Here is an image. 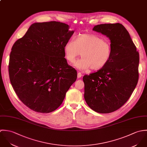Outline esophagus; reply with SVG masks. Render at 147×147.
Wrapping results in <instances>:
<instances>
[{
	"label": "esophagus",
	"mask_w": 147,
	"mask_h": 147,
	"mask_svg": "<svg viewBox=\"0 0 147 147\" xmlns=\"http://www.w3.org/2000/svg\"><path fill=\"white\" fill-rule=\"evenodd\" d=\"M81 77H82V74H81V73H80V72L78 73V74H77V78H80Z\"/></svg>",
	"instance_id": "34e87169"
}]
</instances>
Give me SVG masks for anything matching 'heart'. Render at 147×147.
Returning a JSON list of instances; mask_svg holds the SVG:
<instances>
[{
    "mask_svg": "<svg viewBox=\"0 0 147 147\" xmlns=\"http://www.w3.org/2000/svg\"><path fill=\"white\" fill-rule=\"evenodd\" d=\"M63 51L65 58L70 62H73L81 53L82 58L73 63L76 68L86 70L91 67L99 70L109 62L112 49L109 41L95 34H84L78 36L76 40H68Z\"/></svg>",
    "mask_w": 147,
    "mask_h": 147,
    "instance_id": "obj_1",
    "label": "heart"
}]
</instances>
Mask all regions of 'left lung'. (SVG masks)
<instances>
[{
	"mask_svg": "<svg viewBox=\"0 0 147 147\" xmlns=\"http://www.w3.org/2000/svg\"><path fill=\"white\" fill-rule=\"evenodd\" d=\"M92 30L110 39L112 53L105 67L84 76V98L92 110L107 114L120 108L136 88L139 78V54L122 24H99Z\"/></svg>",
	"mask_w": 147,
	"mask_h": 147,
	"instance_id": "left-lung-1",
	"label": "left lung"
}]
</instances>
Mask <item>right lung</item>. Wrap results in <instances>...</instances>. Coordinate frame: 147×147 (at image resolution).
I'll use <instances>...</instances> for the list:
<instances>
[{
	"label": "right lung",
	"mask_w": 147,
	"mask_h": 147,
	"mask_svg": "<svg viewBox=\"0 0 147 147\" xmlns=\"http://www.w3.org/2000/svg\"><path fill=\"white\" fill-rule=\"evenodd\" d=\"M69 29L58 22L34 23L12 46L10 82L20 100L36 112L56 110L77 80V71L64 58V46L74 32Z\"/></svg>",
	"instance_id": "right-lung-1"
}]
</instances>
